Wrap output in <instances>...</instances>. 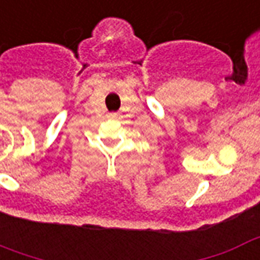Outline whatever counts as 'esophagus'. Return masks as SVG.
<instances>
[{"instance_id": "esophagus-1", "label": "esophagus", "mask_w": 260, "mask_h": 260, "mask_svg": "<svg viewBox=\"0 0 260 260\" xmlns=\"http://www.w3.org/2000/svg\"><path fill=\"white\" fill-rule=\"evenodd\" d=\"M110 117L111 118H118V117H120V114H118V113H110Z\"/></svg>"}]
</instances>
